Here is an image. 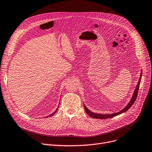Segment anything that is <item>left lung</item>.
<instances>
[{
	"label": "left lung",
	"mask_w": 152,
	"mask_h": 152,
	"mask_svg": "<svg viewBox=\"0 0 152 152\" xmlns=\"http://www.w3.org/2000/svg\"><path fill=\"white\" fill-rule=\"evenodd\" d=\"M142 72L141 71V73H140V78H139V81L138 82V84L136 86V88H135V91H134V92L132 95V99L131 100H130V102H129L128 104H127V105L121 111H119V112H118V113H113V114H108V115H103V114H98V113H93L92 112V111H91L90 110H89L88 109H87L86 108V107L85 106V105H84V109H85V111L87 113V114L89 116H90L91 118H98V119H107V118H113L114 116H116L118 115H120L123 113H124L125 111H126L127 110H128L131 107V106L133 105V103L135 102V100H136L137 99V94H138V91H139V86H140V81H141V78H142Z\"/></svg>",
	"instance_id": "obj_1"
}]
</instances>
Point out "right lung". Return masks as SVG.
Segmentation results:
<instances>
[{
  "instance_id": "add662e5",
  "label": "right lung",
  "mask_w": 152,
  "mask_h": 152,
  "mask_svg": "<svg viewBox=\"0 0 152 152\" xmlns=\"http://www.w3.org/2000/svg\"><path fill=\"white\" fill-rule=\"evenodd\" d=\"M58 108H57V110H56L54 111L53 113H52L51 115H49V116H46V117H49V116H53V115L56 112H57V110H58Z\"/></svg>"
}]
</instances>
